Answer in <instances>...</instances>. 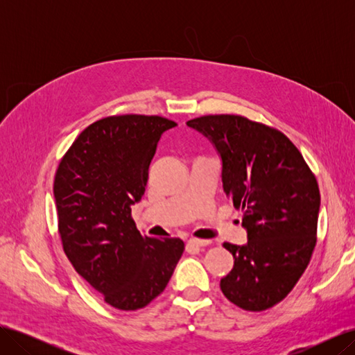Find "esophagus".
<instances>
[{"mask_svg":"<svg viewBox=\"0 0 355 355\" xmlns=\"http://www.w3.org/2000/svg\"><path fill=\"white\" fill-rule=\"evenodd\" d=\"M209 243H210L209 240H200V239L188 240V245H192V247H204V245H207Z\"/></svg>","mask_w":355,"mask_h":355,"instance_id":"obj_1","label":"esophagus"}]
</instances>
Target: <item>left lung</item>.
Returning a JSON list of instances; mask_svg holds the SVG:
<instances>
[{
  "label": "left lung",
  "mask_w": 355,
  "mask_h": 355,
  "mask_svg": "<svg viewBox=\"0 0 355 355\" xmlns=\"http://www.w3.org/2000/svg\"><path fill=\"white\" fill-rule=\"evenodd\" d=\"M222 158V184L243 213L247 243H223L234 268L220 290L245 311L272 308L292 292L317 241L320 189L299 149L277 128L241 115L189 120Z\"/></svg>",
  "instance_id": "8db88e82"
}]
</instances>
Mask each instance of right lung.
<instances>
[{
	"label": "right lung",
	"mask_w": 355,
	"mask_h": 355,
	"mask_svg": "<svg viewBox=\"0 0 355 355\" xmlns=\"http://www.w3.org/2000/svg\"><path fill=\"white\" fill-rule=\"evenodd\" d=\"M175 121L112 115L80 133L56 170L53 194L63 252L85 282L116 309L146 306L166 288L185 250L180 239L141 234V201L157 144Z\"/></svg>",
	"instance_id": "obj_1"
}]
</instances>
